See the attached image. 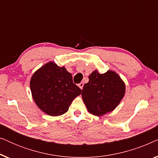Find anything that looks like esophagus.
I'll list each match as a JSON object with an SVG mask.
<instances>
[{
  "label": "esophagus",
  "instance_id": "34e87169",
  "mask_svg": "<svg viewBox=\"0 0 158 158\" xmlns=\"http://www.w3.org/2000/svg\"><path fill=\"white\" fill-rule=\"evenodd\" d=\"M83 85H84V83H80L78 84V86L80 87V88H81V89H83Z\"/></svg>",
  "mask_w": 158,
  "mask_h": 158
}]
</instances>
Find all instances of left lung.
Masks as SVG:
<instances>
[{
  "label": "left lung",
  "instance_id": "obj_1",
  "mask_svg": "<svg viewBox=\"0 0 158 158\" xmlns=\"http://www.w3.org/2000/svg\"><path fill=\"white\" fill-rule=\"evenodd\" d=\"M125 94V84L114 71L100 74L95 70L89 81L83 86L82 97L88 111L100 116L110 112L119 104Z\"/></svg>",
  "mask_w": 158,
  "mask_h": 158
}]
</instances>
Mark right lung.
I'll return each instance as SVG.
<instances>
[{
	"instance_id": "add662e5",
	"label": "right lung",
	"mask_w": 158,
	"mask_h": 158,
	"mask_svg": "<svg viewBox=\"0 0 158 158\" xmlns=\"http://www.w3.org/2000/svg\"><path fill=\"white\" fill-rule=\"evenodd\" d=\"M33 99L40 109L50 116H60L82 90L73 83L72 74L64 67L49 62L36 71L30 81Z\"/></svg>"
}]
</instances>
